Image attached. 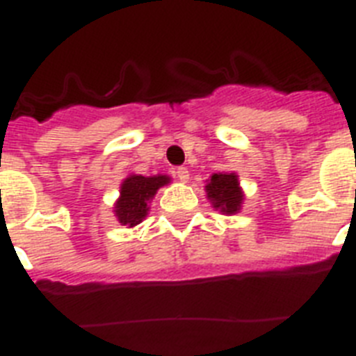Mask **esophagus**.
Wrapping results in <instances>:
<instances>
[{"label":"esophagus","mask_w":356,"mask_h":356,"mask_svg":"<svg viewBox=\"0 0 356 356\" xmlns=\"http://www.w3.org/2000/svg\"><path fill=\"white\" fill-rule=\"evenodd\" d=\"M176 178H178V180L180 181H187L188 180V171H187V168H178L176 169Z\"/></svg>","instance_id":"obj_1"}]
</instances>
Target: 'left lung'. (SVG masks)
<instances>
[{
	"label": "left lung",
	"instance_id": "8db88e82",
	"mask_svg": "<svg viewBox=\"0 0 356 356\" xmlns=\"http://www.w3.org/2000/svg\"><path fill=\"white\" fill-rule=\"evenodd\" d=\"M207 197L213 209L226 216H234L241 210L244 193H242L238 178L235 172H213L205 185Z\"/></svg>",
	"mask_w": 356,
	"mask_h": 356
}]
</instances>
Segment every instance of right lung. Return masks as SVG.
Here are the masks:
<instances>
[{"mask_svg": "<svg viewBox=\"0 0 356 356\" xmlns=\"http://www.w3.org/2000/svg\"><path fill=\"white\" fill-rule=\"evenodd\" d=\"M171 178L165 175L159 176H143V175H130L124 178L121 184V193L119 200L115 201L114 213L121 225L134 228L143 219H146L149 212V203L155 197L156 191L163 185H168Z\"/></svg>", "mask_w": 356, "mask_h": 356, "instance_id": "add662e5", "label": "right lung"}]
</instances>
